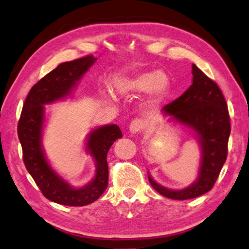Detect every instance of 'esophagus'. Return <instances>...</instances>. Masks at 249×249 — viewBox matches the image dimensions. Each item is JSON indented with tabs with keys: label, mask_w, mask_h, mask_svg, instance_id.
Listing matches in <instances>:
<instances>
[{
	"label": "esophagus",
	"mask_w": 249,
	"mask_h": 249,
	"mask_svg": "<svg viewBox=\"0 0 249 249\" xmlns=\"http://www.w3.org/2000/svg\"><path fill=\"white\" fill-rule=\"evenodd\" d=\"M143 121L140 120V118H135L134 121H132V123L129 124V132L131 133H138L143 128Z\"/></svg>",
	"instance_id": "esophagus-1"
}]
</instances>
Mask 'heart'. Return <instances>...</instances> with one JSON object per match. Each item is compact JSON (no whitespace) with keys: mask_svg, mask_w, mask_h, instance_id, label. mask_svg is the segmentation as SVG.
<instances>
[{"mask_svg":"<svg viewBox=\"0 0 249 249\" xmlns=\"http://www.w3.org/2000/svg\"><path fill=\"white\" fill-rule=\"evenodd\" d=\"M169 79L160 71H146L132 76L124 82L122 90L127 92H144L150 90V103L155 104L166 94Z\"/></svg>","mask_w":249,"mask_h":249,"instance_id":"heart-1","label":"heart"}]
</instances>
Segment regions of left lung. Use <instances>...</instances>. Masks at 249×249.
Listing matches in <instances>:
<instances>
[{
  "label": "left lung",
  "instance_id": "left-lung-1",
  "mask_svg": "<svg viewBox=\"0 0 249 249\" xmlns=\"http://www.w3.org/2000/svg\"><path fill=\"white\" fill-rule=\"evenodd\" d=\"M192 68V86L179 98L166 105L162 111L171 120L196 133L202 149L198 177L190 187L174 191L156 183L149 175L150 184L159 194L181 201L197 197L212 190L226 162L231 131L228 106L222 91L195 64Z\"/></svg>",
  "mask_w": 249,
  "mask_h": 249
}]
</instances>
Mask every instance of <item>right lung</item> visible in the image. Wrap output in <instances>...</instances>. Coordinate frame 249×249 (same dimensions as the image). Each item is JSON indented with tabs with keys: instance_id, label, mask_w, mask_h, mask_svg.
<instances>
[{
	"instance_id": "right-lung-1",
	"label": "right lung",
	"mask_w": 249,
	"mask_h": 249,
	"mask_svg": "<svg viewBox=\"0 0 249 249\" xmlns=\"http://www.w3.org/2000/svg\"><path fill=\"white\" fill-rule=\"evenodd\" d=\"M96 59L92 55H87L74 61L62 63L40 79L28 93L18 123V136L28 173L45 197L62 205H88L100 197L108 185L107 153L113 143L123 136L117 125L101 126L90 133L87 151L96 161L97 170L93 179L81 188L70 186L52 169L45 158L41 148L44 105L69 96L76 82Z\"/></svg>"
}]
</instances>
